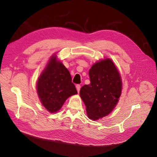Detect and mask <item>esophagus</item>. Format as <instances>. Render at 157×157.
Returning <instances> with one entry per match:
<instances>
[{"label":"esophagus","mask_w":157,"mask_h":157,"mask_svg":"<svg viewBox=\"0 0 157 157\" xmlns=\"http://www.w3.org/2000/svg\"><path fill=\"white\" fill-rule=\"evenodd\" d=\"M80 88H81L80 85H79V84H77L76 85V89H77V91H78V93L79 92V90H80Z\"/></svg>","instance_id":"esophagus-1"}]
</instances>
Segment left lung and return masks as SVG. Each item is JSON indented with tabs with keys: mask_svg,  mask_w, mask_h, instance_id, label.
Masks as SVG:
<instances>
[{
	"mask_svg": "<svg viewBox=\"0 0 157 157\" xmlns=\"http://www.w3.org/2000/svg\"><path fill=\"white\" fill-rule=\"evenodd\" d=\"M91 83L79 91L89 118L96 121L107 116L118 102L122 91L120 73L109 58L98 61L89 72Z\"/></svg>",
	"mask_w": 157,
	"mask_h": 157,
	"instance_id": "left-lung-1",
	"label": "left lung"
}]
</instances>
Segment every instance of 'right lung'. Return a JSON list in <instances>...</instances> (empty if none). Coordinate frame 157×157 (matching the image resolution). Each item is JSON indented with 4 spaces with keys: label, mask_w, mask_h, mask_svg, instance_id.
<instances>
[{
    "label": "right lung",
    "mask_w": 157,
    "mask_h": 157,
    "mask_svg": "<svg viewBox=\"0 0 157 157\" xmlns=\"http://www.w3.org/2000/svg\"><path fill=\"white\" fill-rule=\"evenodd\" d=\"M36 91L42 105L50 113L59 111L71 95L78 94L71 74L54 54L39 77Z\"/></svg>",
    "instance_id": "1"
}]
</instances>
